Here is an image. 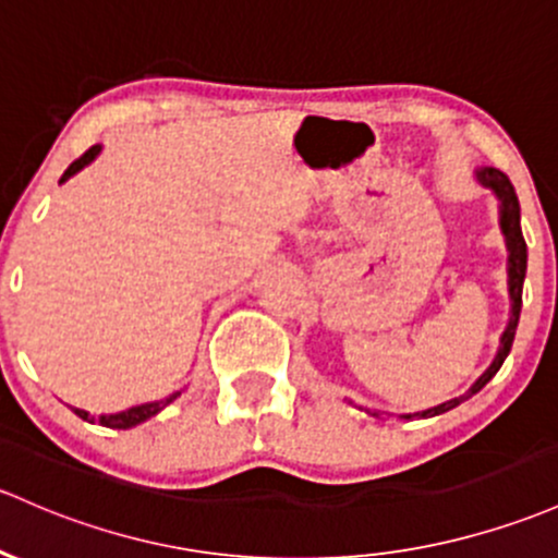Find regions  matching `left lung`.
I'll use <instances>...</instances> for the list:
<instances>
[{"label":"left lung","mask_w":558,"mask_h":558,"mask_svg":"<svg viewBox=\"0 0 558 558\" xmlns=\"http://www.w3.org/2000/svg\"><path fill=\"white\" fill-rule=\"evenodd\" d=\"M478 181L484 185H489V189L495 191L497 196H500V226H502V233H506V242H508V277H511V322H508L506 332H502L500 338V351H497L495 362L489 364V369L478 377L476 383L471 386V391L465 393V397H458V399H449L445 404L439 407H430V410L421 412V417H430V415H441V412L452 410V407H458L460 401L473 397L476 391H482L484 386H487L489 380H493L497 369L502 367V362H506L508 351H511L513 345V335H517V325H519V314H521V290H524V274H526V242L524 236H521V223H519V196L517 191H513L511 181H508L506 175H502L500 170H493V167H487V170L476 172ZM404 417H412V415H404Z\"/></svg>","instance_id":"8db88e82"}]
</instances>
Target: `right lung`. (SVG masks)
Segmentation results:
<instances>
[{
  "label": "right lung",
  "instance_id": "add662e5",
  "mask_svg": "<svg viewBox=\"0 0 558 558\" xmlns=\"http://www.w3.org/2000/svg\"><path fill=\"white\" fill-rule=\"evenodd\" d=\"M98 154H100V146H93V148H87V151L82 154L80 159H76V161H71V165H69V170L63 172L61 183H63V181H69V178L74 175V172H80L82 167H85V165H89V161H93L95 157H98ZM178 397H181V391L170 393V397H167V399H159V401H148V404H141V407H130V410H124V412H117V415H98V421H95V423L106 425V428H133V425L143 423V421H148V417H154V415H157V412L165 410V407L170 404V401H175ZM74 412H76V415L82 417V421H89V412H85V410H76V407H74Z\"/></svg>",
  "mask_w": 558,
  "mask_h": 558
}]
</instances>
